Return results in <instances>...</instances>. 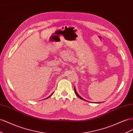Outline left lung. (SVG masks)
I'll list each match as a JSON object with an SVG mask.
<instances>
[{
  "label": "left lung",
  "instance_id": "obj_1",
  "mask_svg": "<svg viewBox=\"0 0 133 133\" xmlns=\"http://www.w3.org/2000/svg\"><path fill=\"white\" fill-rule=\"evenodd\" d=\"M74 91H75V94H76V95L80 98V99H81V100H84V101H86V100H85V99H83V98H82V97H81L78 94V93L77 92V91H76V88H75V87L74 88ZM96 103H98V104H99V103H100V102H96Z\"/></svg>",
  "mask_w": 133,
  "mask_h": 133
}]
</instances>
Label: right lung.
<instances>
[{"mask_svg":"<svg viewBox=\"0 0 133 133\" xmlns=\"http://www.w3.org/2000/svg\"><path fill=\"white\" fill-rule=\"evenodd\" d=\"M54 94V92H53V93H52V94L51 95H50V96H48V97H47V98H44V100H45V99H47V98H49V97H51V96L52 95V94Z\"/></svg>","mask_w":133,"mask_h":133,"instance_id":"add662e5","label":"right lung"}]
</instances>
